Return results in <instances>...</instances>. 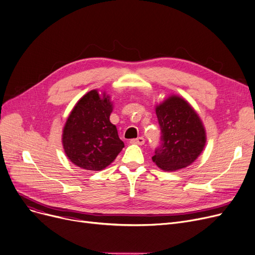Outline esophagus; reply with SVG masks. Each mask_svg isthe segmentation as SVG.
Returning a JSON list of instances; mask_svg holds the SVG:
<instances>
[{
  "label": "esophagus",
  "instance_id": "esophagus-1",
  "mask_svg": "<svg viewBox=\"0 0 255 255\" xmlns=\"http://www.w3.org/2000/svg\"><path fill=\"white\" fill-rule=\"evenodd\" d=\"M131 143H136V144H143L144 143V138L142 136H139L137 138H133L130 140Z\"/></svg>",
  "mask_w": 255,
  "mask_h": 255
}]
</instances>
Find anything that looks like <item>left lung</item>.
I'll return each instance as SVG.
<instances>
[{
    "label": "left lung",
    "mask_w": 255,
    "mask_h": 255,
    "mask_svg": "<svg viewBox=\"0 0 255 255\" xmlns=\"http://www.w3.org/2000/svg\"><path fill=\"white\" fill-rule=\"evenodd\" d=\"M156 115L161 136L153 161L167 171L190 165L206 144V132L198 115L188 102L178 96L159 104Z\"/></svg>",
    "instance_id": "1"
}]
</instances>
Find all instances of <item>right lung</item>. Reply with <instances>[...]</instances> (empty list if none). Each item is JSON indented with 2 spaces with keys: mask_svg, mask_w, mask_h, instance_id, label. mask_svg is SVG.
Returning <instances> with one entry per match:
<instances>
[{
  "mask_svg": "<svg viewBox=\"0 0 255 255\" xmlns=\"http://www.w3.org/2000/svg\"><path fill=\"white\" fill-rule=\"evenodd\" d=\"M110 97L90 91L76 103L63 130L65 153L75 165L101 170L110 165L124 148L117 127L111 123Z\"/></svg>",
  "mask_w": 255,
  "mask_h": 255,
  "instance_id": "right-lung-1",
  "label": "right lung"
}]
</instances>
